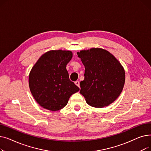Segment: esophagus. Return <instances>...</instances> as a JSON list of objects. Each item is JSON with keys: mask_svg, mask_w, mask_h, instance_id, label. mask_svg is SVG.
Here are the masks:
<instances>
[{"mask_svg": "<svg viewBox=\"0 0 151 151\" xmlns=\"http://www.w3.org/2000/svg\"><path fill=\"white\" fill-rule=\"evenodd\" d=\"M75 84L78 87H79V88H80V82H79V81H76L75 82Z\"/></svg>", "mask_w": 151, "mask_h": 151, "instance_id": "obj_1", "label": "esophagus"}]
</instances>
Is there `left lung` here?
Listing matches in <instances>:
<instances>
[{"instance_id": "obj_1", "label": "left lung", "mask_w": 151, "mask_h": 151, "mask_svg": "<svg viewBox=\"0 0 151 151\" xmlns=\"http://www.w3.org/2000/svg\"><path fill=\"white\" fill-rule=\"evenodd\" d=\"M84 65V80L80 93L87 104L96 107L108 106L121 94L125 83V71L113 55L101 48L77 52Z\"/></svg>"}]
</instances>
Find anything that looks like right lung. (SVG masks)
<instances>
[{"label":"right lung","mask_w":151,"mask_h":151,"mask_svg":"<svg viewBox=\"0 0 151 151\" xmlns=\"http://www.w3.org/2000/svg\"><path fill=\"white\" fill-rule=\"evenodd\" d=\"M72 58L70 51H50L40 58L29 77L30 92L43 108L58 111L67 105L80 88L71 81L66 65Z\"/></svg>","instance_id":"1"}]
</instances>
